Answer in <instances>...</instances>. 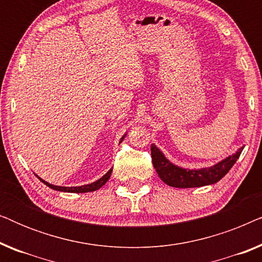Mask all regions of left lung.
<instances>
[{
    "instance_id": "left-lung-1",
    "label": "left lung",
    "mask_w": 262,
    "mask_h": 262,
    "mask_svg": "<svg viewBox=\"0 0 262 262\" xmlns=\"http://www.w3.org/2000/svg\"><path fill=\"white\" fill-rule=\"evenodd\" d=\"M245 145L241 146L237 151L227 159L222 160L213 166L202 168V169H185L178 167L166 159L164 154L157 148L155 144H151V159L152 164L161 180L164 184L177 188H192L202 187L216 184L231 169L236 161L241 155Z\"/></svg>"
}]
</instances>
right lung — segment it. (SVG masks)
Returning <instances> with one entry per match:
<instances>
[{
    "label": "right lung",
    "instance_id": "right-lung-1",
    "mask_svg": "<svg viewBox=\"0 0 262 262\" xmlns=\"http://www.w3.org/2000/svg\"><path fill=\"white\" fill-rule=\"evenodd\" d=\"M125 134L123 137H121L120 142H123V139L125 138ZM112 169L113 168H111V169L107 171V173L103 175L102 178H100L99 180H96L95 182H92V184H88V185H83V186H75V187H63V186H56V185H52V184H49V182H46L45 180H42L41 178H39L38 175L37 177L39 178V180H40L42 184H45L48 187L55 189V191H59V192H69V193H85V192H93V191H96V189H99L100 187H102L103 185L106 184L107 181H108V179L111 178V174H112Z\"/></svg>",
    "mask_w": 262,
    "mask_h": 262
}]
</instances>
